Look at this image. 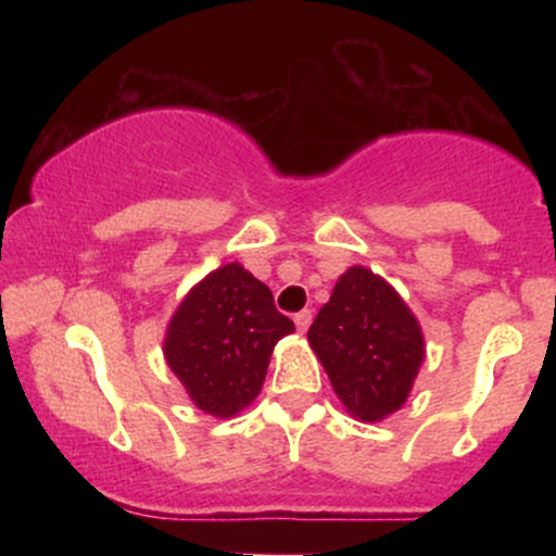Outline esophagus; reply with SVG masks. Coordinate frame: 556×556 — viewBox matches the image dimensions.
Here are the masks:
<instances>
[{
	"mask_svg": "<svg viewBox=\"0 0 556 556\" xmlns=\"http://www.w3.org/2000/svg\"><path fill=\"white\" fill-rule=\"evenodd\" d=\"M311 318H314V316H311V311H300V314H295V327H298L300 334H303V331L311 327Z\"/></svg>",
	"mask_w": 556,
	"mask_h": 556,
	"instance_id": "1",
	"label": "esophagus"
}]
</instances>
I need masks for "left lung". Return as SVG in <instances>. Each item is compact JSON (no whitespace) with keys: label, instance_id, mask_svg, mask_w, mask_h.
I'll list each match as a JSON object with an SVG mask.
<instances>
[{"label":"left lung","instance_id":"1","mask_svg":"<svg viewBox=\"0 0 556 556\" xmlns=\"http://www.w3.org/2000/svg\"><path fill=\"white\" fill-rule=\"evenodd\" d=\"M308 342L344 410L366 424L405 405L426 355L418 318L366 266H350L337 279L311 324Z\"/></svg>","mask_w":556,"mask_h":556}]
</instances>
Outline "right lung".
I'll list each match as a JSON object with an SVG mask.
<instances>
[{"label":"right lung","instance_id":"add662e5","mask_svg":"<svg viewBox=\"0 0 556 556\" xmlns=\"http://www.w3.org/2000/svg\"><path fill=\"white\" fill-rule=\"evenodd\" d=\"M292 331L295 324L274 308L269 287L240 264H225L177 305L164 358L195 407L232 418L258 397L274 344Z\"/></svg>","mask_w":556,"mask_h":556}]
</instances>
